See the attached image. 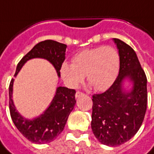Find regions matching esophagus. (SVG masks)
<instances>
[{
	"label": "esophagus",
	"instance_id": "1",
	"mask_svg": "<svg viewBox=\"0 0 154 154\" xmlns=\"http://www.w3.org/2000/svg\"><path fill=\"white\" fill-rule=\"evenodd\" d=\"M82 96H84V94L82 93V92H80V91H77V92H76V95H75L76 98H79V97H82Z\"/></svg>",
	"mask_w": 154,
	"mask_h": 154
}]
</instances>
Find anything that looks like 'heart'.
<instances>
[{"label":"heart","mask_w":154,"mask_h":154,"mask_svg":"<svg viewBox=\"0 0 154 154\" xmlns=\"http://www.w3.org/2000/svg\"><path fill=\"white\" fill-rule=\"evenodd\" d=\"M119 67L118 51L110 46H101L77 54L72 58V63L62 64L60 73L64 83L70 88H76L86 75L90 86L98 91H104L113 85Z\"/></svg>","instance_id":"1"}]
</instances>
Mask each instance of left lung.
<instances>
[{
  "label": "left lung",
  "instance_id": "obj_1",
  "mask_svg": "<svg viewBox=\"0 0 154 154\" xmlns=\"http://www.w3.org/2000/svg\"><path fill=\"white\" fill-rule=\"evenodd\" d=\"M119 50L120 67L113 85L104 93L92 97L91 129L102 144L111 147L125 143L142 125L147 109V77L137 54L129 45L113 38ZM132 86L124 87L125 81Z\"/></svg>",
  "mask_w": 154,
  "mask_h": 154
}]
</instances>
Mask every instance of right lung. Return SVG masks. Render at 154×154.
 Masks as SVG:
<instances>
[{"label":"right lung","instance_id":"add662e5","mask_svg":"<svg viewBox=\"0 0 154 154\" xmlns=\"http://www.w3.org/2000/svg\"><path fill=\"white\" fill-rule=\"evenodd\" d=\"M66 48V44L57 41H42L22 57L17 65L14 77L18 75L27 61L33 58H44L54 66L57 77H60V68L65 60ZM14 81L12 79L9 87V106L15 127L32 143L43 144L54 141L63 130L67 118L75 106V90L57 87L53 100L43 114L33 119H27L19 113L12 99Z\"/></svg>","mask_w":154,"mask_h":154}]
</instances>
